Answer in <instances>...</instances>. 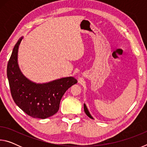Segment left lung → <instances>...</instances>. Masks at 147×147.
Returning <instances> with one entry per match:
<instances>
[{"label": "left lung", "instance_id": "1", "mask_svg": "<svg viewBox=\"0 0 147 147\" xmlns=\"http://www.w3.org/2000/svg\"><path fill=\"white\" fill-rule=\"evenodd\" d=\"M84 111H85V113H86V114L87 115H88L89 117H90L91 119H93V117H92L91 115V114L89 113V111H88V108H87V107H86V105L85 104H84Z\"/></svg>", "mask_w": 147, "mask_h": 147}]
</instances>
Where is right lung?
Listing matches in <instances>:
<instances>
[{
    "label": "right lung",
    "mask_w": 147,
    "mask_h": 147,
    "mask_svg": "<svg viewBox=\"0 0 147 147\" xmlns=\"http://www.w3.org/2000/svg\"><path fill=\"white\" fill-rule=\"evenodd\" d=\"M21 37L15 45L7 66L11 94L24 112L33 118L46 119L58 112L65 91L76 84L74 77H66L45 84H36L24 76L19 67L17 54Z\"/></svg>",
    "instance_id": "add662e5"
}]
</instances>
